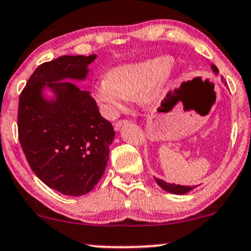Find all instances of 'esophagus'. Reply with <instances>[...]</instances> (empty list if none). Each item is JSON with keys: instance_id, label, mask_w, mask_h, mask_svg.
<instances>
[{"instance_id": "obj_1", "label": "esophagus", "mask_w": 251, "mask_h": 251, "mask_svg": "<svg viewBox=\"0 0 251 251\" xmlns=\"http://www.w3.org/2000/svg\"><path fill=\"white\" fill-rule=\"evenodd\" d=\"M126 124H128V120H126V119L118 120V122L114 124V129H116V131H119V129L122 128V126L126 125Z\"/></svg>"}]
</instances>
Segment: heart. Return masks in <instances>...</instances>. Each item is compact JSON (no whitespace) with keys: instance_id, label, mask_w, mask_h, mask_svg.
I'll use <instances>...</instances> for the list:
<instances>
[{"instance_id":"obj_1","label":"heart","mask_w":251,"mask_h":251,"mask_svg":"<svg viewBox=\"0 0 251 251\" xmlns=\"http://www.w3.org/2000/svg\"><path fill=\"white\" fill-rule=\"evenodd\" d=\"M171 65L170 57L161 56L116 66L108 76L97 80L93 89L96 100L111 117H116L125 107L129 97L141 96L152 100L170 79Z\"/></svg>"}]
</instances>
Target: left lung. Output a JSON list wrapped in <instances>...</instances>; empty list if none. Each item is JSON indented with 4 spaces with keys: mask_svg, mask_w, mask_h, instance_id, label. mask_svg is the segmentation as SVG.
Segmentation results:
<instances>
[{
    "mask_svg": "<svg viewBox=\"0 0 251 251\" xmlns=\"http://www.w3.org/2000/svg\"><path fill=\"white\" fill-rule=\"evenodd\" d=\"M212 69L213 71L215 72V74H219V69L216 68L215 65H212ZM156 183L161 187L162 189L166 192L168 193H173V194H177V195H182V194H187L188 192H191L192 189L195 188V186H181V185H175V183H167L165 182L164 180L161 179H156V177H154Z\"/></svg>",
    "mask_w": 251,
    "mask_h": 251,
    "instance_id": "1",
    "label": "left lung"
}]
</instances>
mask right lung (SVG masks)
Returning <instances> with one entry per match:
<instances>
[{
    "label": "right lung",
    "mask_w": 251,
    "mask_h": 251,
    "mask_svg": "<svg viewBox=\"0 0 251 251\" xmlns=\"http://www.w3.org/2000/svg\"><path fill=\"white\" fill-rule=\"evenodd\" d=\"M91 56H60L38 66L20 95L21 146L34 173L50 188L80 196L95 188L106 168L112 124L89 91L64 79L83 80ZM45 87L55 95L47 100Z\"/></svg>",
    "instance_id": "right-lung-1"
}]
</instances>
